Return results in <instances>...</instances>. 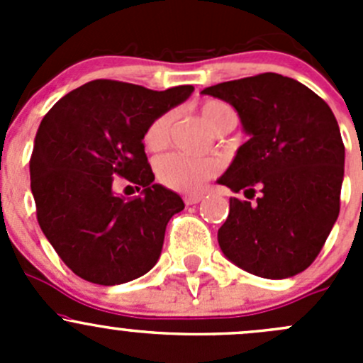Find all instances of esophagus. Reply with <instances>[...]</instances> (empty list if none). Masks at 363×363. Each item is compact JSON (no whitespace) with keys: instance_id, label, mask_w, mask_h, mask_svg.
<instances>
[{"instance_id":"obj_1","label":"esophagus","mask_w":363,"mask_h":363,"mask_svg":"<svg viewBox=\"0 0 363 363\" xmlns=\"http://www.w3.org/2000/svg\"><path fill=\"white\" fill-rule=\"evenodd\" d=\"M202 200V195H186L184 196V203L186 205H195Z\"/></svg>"}]
</instances>
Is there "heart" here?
<instances>
[{
  "label": "heart",
  "mask_w": 363,
  "mask_h": 363,
  "mask_svg": "<svg viewBox=\"0 0 363 363\" xmlns=\"http://www.w3.org/2000/svg\"><path fill=\"white\" fill-rule=\"evenodd\" d=\"M233 113L221 101H205L200 107V116L211 130L218 131L226 117ZM172 113L163 112L147 124L144 131V145L147 151L158 152L164 149L170 140ZM156 177L163 186L181 193H196L205 182L219 172L216 160L189 158V156L172 152L156 161Z\"/></svg>",
  "instance_id": "obj_1"
}]
</instances>
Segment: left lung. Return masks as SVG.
Wrapping results in <instances>:
<instances>
[{"instance_id":"left-lung-1","label":"left lung","mask_w":363,"mask_h":363,"mask_svg":"<svg viewBox=\"0 0 363 363\" xmlns=\"http://www.w3.org/2000/svg\"><path fill=\"white\" fill-rule=\"evenodd\" d=\"M239 112L250 140L219 184L256 203L230 199L218 230L230 262L267 279H284L316 259L337 221L344 144L334 112L298 80L259 73L205 87Z\"/></svg>"}]
</instances>
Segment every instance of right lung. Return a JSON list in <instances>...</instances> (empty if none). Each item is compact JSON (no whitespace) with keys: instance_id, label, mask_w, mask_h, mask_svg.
<instances>
[{"instance_id":"right-lung-1","label":"right lung","mask_w":363,"mask_h":363,"mask_svg":"<svg viewBox=\"0 0 363 363\" xmlns=\"http://www.w3.org/2000/svg\"><path fill=\"white\" fill-rule=\"evenodd\" d=\"M193 86L152 91L98 79L65 94L40 123L29 172L36 219L73 274L104 286L144 276L158 262L170 218L184 208L177 193L155 184L144 131ZM119 182L143 189L115 193Z\"/></svg>"}]
</instances>
